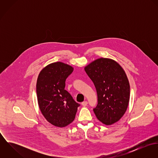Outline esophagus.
Masks as SVG:
<instances>
[{
  "instance_id": "esophagus-1",
  "label": "esophagus",
  "mask_w": 158,
  "mask_h": 158,
  "mask_svg": "<svg viewBox=\"0 0 158 158\" xmlns=\"http://www.w3.org/2000/svg\"><path fill=\"white\" fill-rule=\"evenodd\" d=\"M81 105L83 106H86L87 105H88V102L87 101H85L81 103Z\"/></svg>"
}]
</instances>
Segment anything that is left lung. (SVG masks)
<instances>
[{
  "label": "left lung",
  "instance_id": "obj_1",
  "mask_svg": "<svg viewBox=\"0 0 158 158\" xmlns=\"http://www.w3.org/2000/svg\"><path fill=\"white\" fill-rule=\"evenodd\" d=\"M97 93L98 104L94 109L97 119L106 125L118 122L126 112L130 86L126 73L115 60L100 58L85 66Z\"/></svg>",
  "mask_w": 158,
  "mask_h": 158
}]
</instances>
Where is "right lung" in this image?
Masks as SVG:
<instances>
[{"mask_svg": "<svg viewBox=\"0 0 158 158\" xmlns=\"http://www.w3.org/2000/svg\"><path fill=\"white\" fill-rule=\"evenodd\" d=\"M73 68L58 61L48 64L39 73L36 82L38 106L45 119L57 127H65L75 119L80 105L64 89L65 81Z\"/></svg>", "mask_w": 158, "mask_h": 158, "instance_id": "right-lung-1", "label": "right lung"}]
</instances>
